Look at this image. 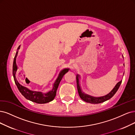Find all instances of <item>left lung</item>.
<instances>
[{"mask_svg":"<svg viewBox=\"0 0 135 135\" xmlns=\"http://www.w3.org/2000/svg\"><path fill=\"white\" fill-rule=\"evenodd\" d=\"M123 66H124V64H123ZM79 78H80V76L78 74H77L76 76V80H77V89H78V92L79 93V96L81 97V98L84 101H85L88 103H93V104H97V103H100L102 102H103L104 101H106L108 99L112 98L114 94L116 93L117 90L118 89L119 86H120L122 81H119L118 82L116 85L115 86L112 90L109 92L108 94H106V95L102 96V97H93L90 95H88L87 94L84 93L82 91V89L80 86V83H79Z\"/></svg>","mask_w":135,"mask_h":135,"instance_id":"8db88e82","label":"left lung"}]
</instances>
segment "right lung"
Instances as JSON below:
<instances>
[{
	"instance_id": "obj_1",
	"label": "right lung",
	"mask_w": 135,
	"mask_h": 135,
	"mask_svg": "<svg viewBox=\"0 0 135 135\" xmlns=\"http://www.w3.org/2000/svg\"><path fill=\"white\" fill-rule=\"evenodd\" d=\"M20 48H21V46H19L17 49V51L16 52V56H15L14 58L13 64V75L15 83H16L19 92L22 93V95L26 99L32 102H36L37 103H46L53 101L54 97L56 96L57 90L60 82H61V79H62L64 74L69 71V69L64 68L60 72L57 78L56 79V81L54 82L53 84V88L51 91L48 92L47 93H43L42 92L30 90L28 88L21 85L17 81L16 77V74L18 70V67L16 64V58L18 56V51Z\"/></svg>"
}]
</instances>
